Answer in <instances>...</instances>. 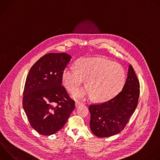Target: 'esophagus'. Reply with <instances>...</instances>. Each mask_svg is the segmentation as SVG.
Here are the masks:
<instances>
[{"mask_svg": "<svg viewBox=\"0 0 160 160\" xmlns=\"http://www.w3.org/2000/svg\"><path fill=\"white\" fill-rule=\"evenodd\" d=\"M83 104V102H80V101H76V102H75V106H76V107H77V106H80V105H82Z\"/></svg>", "mask_w": 160, "mask_h": 160, "instance_id": "1", "label": "esophagus"}]
</instances>
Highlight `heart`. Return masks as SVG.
Wrapping results in <instances>:
<instances>
[{"label":"heart","mask_w":160,"mask_h":160,"mask_svg":"<svg viewBox=\"0 0 160 160\" xmlns=\"http://www.w3.org/2000/svg\"><path fill=\"white\" fill-rule=\"evenodd\" d=\"M77 68L67 67L62 73V82L70 92L76 90L85 81L88 86L73 93L75 98L92 97L98 102L112 99L122 90L126 78L123 68L102 58H84L77 62Z\"/></svg>","instance_id":"obj_1"}]
</instances>
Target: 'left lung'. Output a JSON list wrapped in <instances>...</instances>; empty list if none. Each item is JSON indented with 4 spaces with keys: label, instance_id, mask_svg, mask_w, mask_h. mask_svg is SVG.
Wrapping results in <instances>:
<instances>
[{
    "label": "left lung",
    "instance_id": "8db88e82",
    "mask_svg": "<svg viewBox=\"0 0 160 160\" xmlns=\"http://www.w3.org/2000/svg\"><path fill=\"white\" fill-rule=\"evenodd\" d=\"M139 88L138 78L130 64L121 92L106 102L89 106L92 132L99 138H108L120 133L138 106Z\"/></svg>",
    "mask_w": 160,
    "mask_h": 160
}]
</instances>
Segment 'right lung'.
Wrapping results in <instances>:
<instances>
[{
  "mask_svg": "<svg viewBox=\"0 0 160 160\" xmlns=\"http://www.w3.org/2000/svg\"><path fill=\"white\" fill-rule=\"evenodd\" d=\"M64 52L49 53L30 68L22 98V107L32 127L51 135L63 127L75 109V101L62 84V73L71 60Z\"/></svg>",
  "mask_w": 160,
  "mask_h": 160,
  "instance_id": "right-lung-1",
  "label": "right lung"
}]
</instances>
